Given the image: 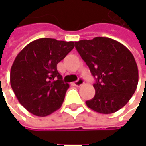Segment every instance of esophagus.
<instances>
[{"instance_id":"34e87169","label":"esophagus","mask_w":146,"mask_h":146,"mask_svg":"<svg viewBox=\"0 0 146 146\" xmlns=\"http://www.w3.org/2000/svg\"><path fill=\"white\" fill-rule=\"evenodd\" d=\"M84 83V80H83L82 78H79V80H76V82H74V84L76 85V87H80V86H81Z\"/></svg>"}]
</instances>
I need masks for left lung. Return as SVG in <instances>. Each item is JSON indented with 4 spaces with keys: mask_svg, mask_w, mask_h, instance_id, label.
Listing matches in <instances>:
<instances>
[{
    "mask_svg": "<svg viewBox=\"0 0 146 146\" xmlns=\"http://www.w3.org/2000/svg\"><path fill=\"white\" fill-rule=\"evenodd\" d=\"M96 82L95 96L88 107L101 114H112L126 105L138 84V68L132 53L121 43L107 37L75 42Z\"/></svg>",
    "mask_w": 146,
    "mask_h": 146,
    "instance_id": "1",
    "label": "left lung"
}]
</instances>
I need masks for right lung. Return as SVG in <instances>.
Instances as JSON below:
<instances>
[{
  "mask_svg": "<svg viewBox=\"0 0 146 146\" xmlns=\"http://www.w3.org/2000/svg\"><path fill=\"white\" fill-rule=\"evenodd\" d=\"M75 47L73 41L41 38L29 43L15 58L10 84L20 104L32 115L44 117L58 110L69 84L57 65Z\"/></svg>",
  "mask_w": 146,
  "mask_h": 146,
  "instance_id": "add662e5",
  "label": "right lung"
}]
</instances>
